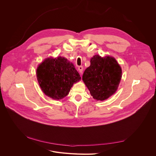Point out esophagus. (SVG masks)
Wrapping results in <instances>:
<instances>
[{
  "instance_id": "1",
  "label": "esophagus",
  "mask_w": 156,
  "mask_h": 156,
  "mask_svg": "<svg viewBox=\"0 0 156 156\" xmlns=\"http://www.w3.org/2000/svg\"><path fill=\"white\" fill-rule=\"evenodd\" d=\"M78 70H79V72H80V73H82L83 71V67L82 66H78Z\"/></svg>"
}]
</instances>
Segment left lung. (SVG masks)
Instances as JSON below:
<instances>
[{
  "mask_svg": "<svg viewBox=\"0 0 156 156\" xmlns=\"http://www.w3.org/2000/svg\"><path fill=\"white\" fill-rule=\"evenodd\" d=\"M91 65L83 75V81L95 100L103 101L118 89L122 75L121 66L115 58L93 56Z\"/></svg>",
  "mask_w": 156,
  "mask_h": 156,
  "instance_id": "obj_1",
  "label": "left lung"
}]
</instances>
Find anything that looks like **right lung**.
<instances>
[{"instance_id": "1", "label": "right lung", "mask_w": 156, "mask_h": 156, "mask_svg": "<svg viewBox=\"0 0 156 156\" xmlns=\"http://www.w3.org/2000/svg\"><path fill=\"white\" fill-rule=\"evenodd\" d=\"M37 77L43 92L57 100L67 96L73 83L81 80L73 63L62 56L45 60L37 68Z\"/></svg>"}]
</instances>
